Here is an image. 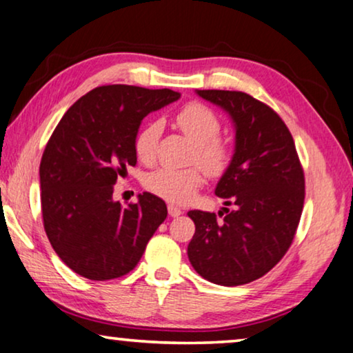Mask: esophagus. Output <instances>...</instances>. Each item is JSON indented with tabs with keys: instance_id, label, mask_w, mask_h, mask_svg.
I'll use <instances>...</instances> for the list:
<instances>
[{
	"instance_id": "1",
	"label": "esophagus",
	"mask_w": 353,
	"mask_h": 353,
	"mask_svg": "<svg viewBox=\"0 0 353 353\" xmlns=\"http://www.w3.org/2000/svg\"><path fill=\"white\" fill-rule=\"evenodd\" d=\"M168 212H170L171 217H177V216L182 214V210L176 205H170V206H168Z\"/></svg>"
}]
</instances>
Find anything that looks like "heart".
Here are the masks:
<instances>
[{"label": "heart", "mask_w": 353, "mask_h": 353, "mask_svg": "<svg viewBox=\"0 0 353 353\" xmlns=\"http://www.w3.org/2000/svg\"><path fill=\"white\" fill-rule=\"evenodd\" d=\"M177 126L195 142L192 160L203 168L208 176H222L232 163V148L221 134V120L216 112L201 102H188L176 113ZM161 134V123L147 121L134 139V152L141 161H150ZM200 168L161 166L148 172L143 183L152 193L171 203H185L201 185Z\"/></svg>", "instance_id": "1"}]
</instances>
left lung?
I'll use <instances>...</instances> for the list:
<instances>
[{
  "label": "left lung",
  "instance_id": "8db88e82",
  "mask_svg": "<svg viewBox=\"0 0 353 353\" xmlns=\"http://www.w3.org/2000/svg\"><path fill=\"white\" fill-rule=\"evenodd\" d=\"M235 123V153L216 195L230 211H188L195 233L188 259L198 274L222 286L246 285L281 261L294 240L305 179L290 129L267 103L241 91H196Z\"/></svg>",
  "mask_w": 353,
  "mask_h": 353
}]
</instances>
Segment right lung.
<instances>
[{
    "label": "right lung",
    "instance_id": "right-lung-1",
    "mask_svg": "<svg viewBox=\"0 0 353 353\" xmlns=\"http://www.w3.org/2000/svg\"><path fill=\"white\" fill-rule=\"evenodd\" d=\"M179 97L171 89L99 86L68 108L49 137L39 165L43 225L78 275L105 281L129 274L166 219L161 198L145 192L123 208L113 201V185L136 166L141 121Z\"/></svg>",
    "mask_w": 353,
    "mask_h": 353
}]
</instances>
